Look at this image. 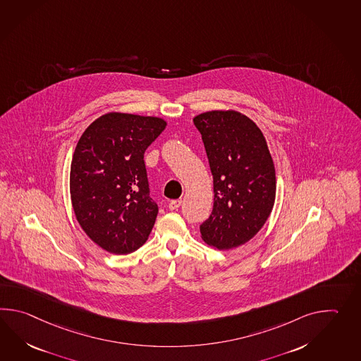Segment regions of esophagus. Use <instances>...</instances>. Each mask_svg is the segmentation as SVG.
<instances>
[{
  "mask_svg": "<svg viewBox=\"0 0 361 361\" xmlns=\"http://www.w3.org/2000/svg\"><path fill=\"white\" fill-rule=\"evenodd\" d=\"M180 206H181V200H173L169 202V209H171V211H175V209H178Z\"/></svg>",
  "mask_w": 361,
  "mask_h": 361,
  "instance_id": "obj_1",
  "label": "esophagus"
}]
</instances>
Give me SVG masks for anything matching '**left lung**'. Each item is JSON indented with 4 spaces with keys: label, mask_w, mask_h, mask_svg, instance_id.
<instances>
[{
    "label": "left lung",
    "mask_w": 361,
    "mask_h": 361,
    "mask_svg": "<svg viewBox=\"0 0 361 361\" xmlns=\"http://www.w3.org/2000/svg\"><path fill=\"white\" fill-rule=\"evenodd\" d=\"M214 177V209L200 224L202 240L219 250L245 245L272 212L276 173L267 141L240 112H203L194 119Z\"/></svg>",
    "instance_id": "left-lung-1"
}]
</instances>
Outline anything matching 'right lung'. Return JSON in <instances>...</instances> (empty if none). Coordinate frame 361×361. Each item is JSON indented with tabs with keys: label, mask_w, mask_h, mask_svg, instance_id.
Returning <instances> with one entry per match:
<instances>
[{
	"label": "right lung",
	"mask_w": 361,
	"mask_h": 361,
	"mask_svg": "<svg viewBox=\"0 0 361 361\" xmlns=\"http://www.w3.org/2000/svg\"><path fill=\"white\" fill-rule=\"evenodd\" d=\"M167 126L161 118L110 112L93 121L73 152L70 192L82 231L111 254L149 238L158 204L150 198L145 150Z\"/></svg>",
	"instance_id": "1"
}]
</instances>
